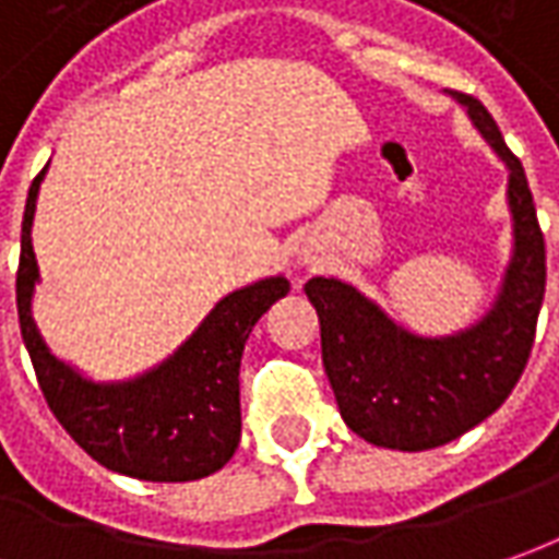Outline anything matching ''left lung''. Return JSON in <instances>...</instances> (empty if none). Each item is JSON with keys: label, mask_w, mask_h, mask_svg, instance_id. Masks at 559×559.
<instances>
[{"label": "left lung", "mask_w": 559, "mask_h": 559, "mask_svg": "<svg viewBox=\"0 0 559 559\" xmlns=\"http://www.w3.org/2000/svg\"><path fill=\"white\" fill-rule=\"evenodd\" d=\"M499 152L514 219V257L489 314L455 336H416L352 284L311 278L306 296L321 321V358L345 425L376 447L419 453L462 438L502 407L530 360L545 299V235L523 165L504 146L487 106L453 94Z\"/></svg>", "instance_id": "left-lung-1"}]
</instances>
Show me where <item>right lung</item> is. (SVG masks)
<instances>
[{"instance_id":"add662e5","label":"right lung","mask_w":559,"mask_h":559,"mask_svg":"<svg viewBox=\"0 0 559 559\" xmlns=\"http://www.w3.org/2000/svg\"><path fill=\"white\" fill-rule=\"evenodd\" d=\"M41 177L45 170L29 186L21 226L17 321L57 423L104 468L136 480L183 484L214 474L241 440L238 370L245 343L263 311L290 290V281H257L219 299L201 328L150 373L109 385L91 382L48 352L29 314L39 281L29 229Z\"/></svg>"}]
</instances>
